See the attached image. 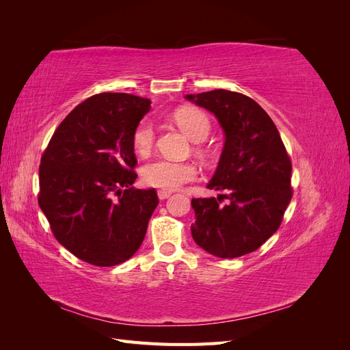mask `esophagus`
Listing matches in <instances>:
<instances>
[{"label": "esophagus", "instance_id": "esophagus-1", "mask_svg": "<svg viewBox=\"0 0 350 350\" xmlns=\"http://www.w3.org/2000/svg\"><path fill=\"white\" fill-rule=\"evenodd\" d=\"M171 196H172V193L171 191H166V189H159V191H157L159 200H166V198H169Z\"/></svg>", "mask_w": 350, "mask_h": 350}]
</instances>
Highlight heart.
I'll use <instances>...</instances> for the list:
<instances>
[{
  "mask_svg": "<svg viewBox=\"0 0 350 350\" xmlns=\"http://www.w3.org/2000/svg\"><path fill=\"white\" fill-rule=\"evenodd\" d=\"M176 124L189 139L194 142L204 140L210 133V121L197 109L184 108L175 112ZM154 125L150 120H143L135 126L133 134L134 149L139 154H147L154 143ZM197 176V167L189 162H174L167 159H156L146 163L142 169V178L146 185L174 191L183 184L193 181Z\"/></svg>",
  "mask_w": 350,
  "mask_h": 350,
  "instance_id": "obj_1",
  "label": "heart"
}]
</instances>
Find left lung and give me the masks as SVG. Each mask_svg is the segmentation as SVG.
<instances>
[{"mask_svg": "<svg viewBox=\"0 0 350 350\" xmlns=\"http://www.w3.org/2000/svg\"><path fill=\"white\" fill-rule=\"evenodd\" d=\"M185 99L213 113L225 133L208 189L217 198H193V239L219 258L256 251L282 224L292 198V163L267 112L242 93L224 89L185 94ZM228 200L226 205L219 201Z\"/></svg>", "mask_w": 350, "mask_h": 350, "instance_id": "1", "label": "left lung"}]
</instances>
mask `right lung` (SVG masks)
Masks as SVG:
<instances>
[{"mask_svg":"<svg viewBox=\"0 0 350 350\" xmlns=\"http://www.w3.org/2000/svg\"><path fill=\"white\" fill-rule=\"evenodd\" d=\"M150 103L94 94L58 125L40 159L39 206L61 245L93 266L131 258L159 204L154 188L133 187V134Z\"/></svg>","mask_w":350,"mask_h":350,"instance_id":"obj_1","label":"right lung"}]
</instances>
